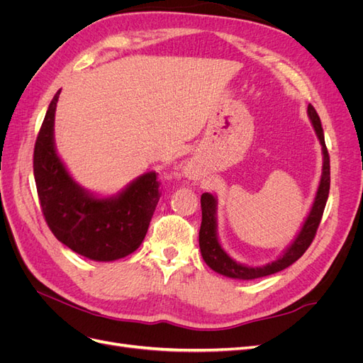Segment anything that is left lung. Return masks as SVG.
I'll use <instances>...</instances> for the list:
<instances>
[{
	"label": "left lung",
	"mask_w": 363,
	"mask_h": 363,
	"mask_svg": "<svg viewBox=\"0 0 363 363\" xmlns=\"http://www.w3.org/2000/svg\"><path fill=\"white\" fill-rule=\"evenodd\" d=\"M307 115H309L311 123L315 128V133L320 139V144L323 147V172L318 191L315 195V200L309 215H307L306 221L301 230L292 240V244L283 251V255L271 263H267L263 267H248L244 263H239L230 257L225 250L219 244L218 233H216V196L212 194H203L201 195V227H200V250L204 262L208 268H212L215 272L223 274L230 279H239V280H252L259 277L271 276L284 268L291 267L294 262L298 260L306 250L311 247L312 240L316 235L318 225L321 223V218L324 213V207L328 199V191H330V157H328V151L324 140V131L321 127V119L318 116L316 111L312 104L307 106Z\"/></svg>",
	"instance_id": "8db88e82"
}]
</instances>
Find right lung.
Segmentation results:
<instances>
[{"label":"right lung","mask_w":363,"mask_h":363,"mask_svg":"<svg viewBox=\"0 0 363 363\" xmlns=\"http://www.w3.org/2000/svg\"><path fill=\"white\" fill-rule=\"evenodd\" d=\"M60 91L51 100L35 144L33 171L42 213L63 245L91 260L111 262L136 251L159 203L155 171L139 175L113 196H96L77 183L54 145V113Z\"/></svg>","instance_id":"obj_1"}]
</instances>
